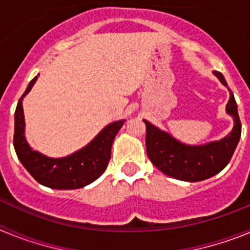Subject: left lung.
<instances>
[{
	"mask_svg": "<svg viewBox=\"0 0 250 250\" xmlns=\"http://www.w3.org/2000/svg\"><path fill=\"white\" fill-rule=\"evenodd\" d=\"M214 75L228 87L224 76L219 71H214ZM227 112L234 119V127L230 134L222 140L199 146L182 144L167 132L161 131L149 121H145V144L150 161L167 176L183 182H200L222 171L230 161L242 134L237 103L231 91L227 104Z\"/></svg>",
	"mask_w": 250,
	"mask_h": 250,
	"instance_id": "8db88e82",
	"label": "left lung"
}]
</instances>
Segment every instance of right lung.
Returning a JSON list of instances; mask_svg holds the SVG:
<instances>
[{
  "label": "right lung",
  "mask_w": 250,
  "mask_h": 250,
  "mask_svg": "<svg viewBox=\"0 0 250 250\" xmlns=\"http://www.w3.org/2000/svg\"><path fill=\"white\" fill-rule=\"evenodd\" d=\"M37 76L28 83L15 111V132L13 146L17 158L35 180L52 189H79L95 182L104 173L111 158L114 139L125 120L115 121L99 132V135L79 151L61 159L48 158L30 147L26 141L25 118L22 109V99L36 83Z\"/></svg>",
  "instance_id": "add662e5"
}]
</instances>
